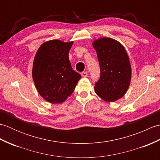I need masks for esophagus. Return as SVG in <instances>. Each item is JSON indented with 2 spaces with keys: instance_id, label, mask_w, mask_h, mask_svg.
Returning a JSON list of instances; mask_svg holds the SVG:
<instances>
[{
  "instance_id": "obj_1",
  "label": "esophagus",
  "mask_w": 160,
  "mask_h": 160,
  "mask_svg": "<svg viewBox=\"0 0 160 160\" xmlns=\"http://www.w3.org/2000/svg\"><path fill=\"white\" fill-rule=\"evenodd\" d=\"M81 75H82V77H87L88 76V72L87 71H83V72L81 73Z\"/></svg>"
}]
</instances>
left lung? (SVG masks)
<instances>
[{"label": "left lung", "mask_w": 160, "mask_h": 160, "mask_svg": "<svg viewBox=\"0 0 160 160\" xmlns=\"http://www.w3.org/2000/svg\"><path fill=\"white\" fill-rule=\"evenodd\" d=\"M100 67V77L95 92L107 102L120 99L127 92L131 78V68L124 47L110 38L96 40L93 43Z\"/></svg>", "instance_id": "1"}]
</instances>
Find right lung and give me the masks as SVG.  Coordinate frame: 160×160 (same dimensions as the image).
<instances>
[{
	"mask_svg": "<svg viewBox=\"0 0 160 160\" xmlns=\"http://www.w3.org/2000/svg\"><path fill=\"white\" fill-rule=\"evenodd\" d=\"M73 42L59 40L45 42L40 47L33 64L32 77L38 92L51 103H61L73 92L81 78L69 59Z\"/></svg>",
	"mask_w": 160,
	"mask_h": 160,
	"instance_id": "1",
	"label": "right lung"
}]
</instances>
